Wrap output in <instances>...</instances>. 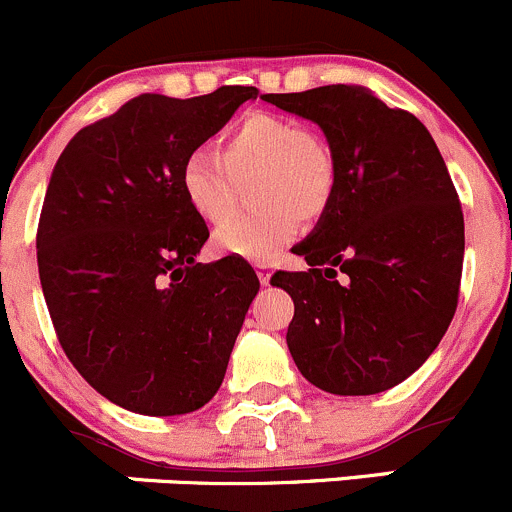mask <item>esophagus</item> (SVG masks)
Segmentation results:
<instances>
[{
    "mask_svg": "<svg viewBox=\"0 0 512 512\" xmlns=\"http://www.w3.org/2000/svg\"><path fill=\"white\" fill-rule=\"evenodd\" d=\"M256 276H258V281H261V286H268V283H271V276H273L271 266H266V263H258Z\"/></svg>",
    "mask_w": 512,
    "mask_h": 512,
    "instance_id": "34e87169",
    "label": "esophagus"
}]
</instances>
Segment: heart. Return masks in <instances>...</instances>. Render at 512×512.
<instances>
[{"label":"heart","mask_w":512,"mask_h":512,"mask_svg":"<svg viewBox=\"0 0 512 512\" xmlns=\"http://www.w3.org/2000/svg\"><path fill=\"white\" fill-rule=\"evenodd\" d=\"M254 181L261 214L231 216L211 236L219 256L268 263L301 231L303 219H318L331 201L336 171L331 154L298 121L276 114H249L231 126L221 154L194 146L181 164V189L204 221L224 219L234 204L236 181Z\"/></svg>","instance_id":"obj_1"}]
</instances>
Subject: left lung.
I'll use <instances>...</instances> for the list:
<instances>
[{
    "label": "left lung",
    "mask_w": 512,
    "mask_h": 512,
    "mask_svg": "<svg viewBox=\"0 0 512 512\" xmlns=\"http://www.w3.org/2000/svg\"><path fill=\"white\" fill-rule=\"evenodd\" d=\"M263 101L313 121L336 171L326 211L293 246L311 268L271 278L296 306L288 351L321 391H388L428 361L458 306L465 226L443 156L416 116L366 86Z\"/></svg>",
    "instance_id": "obj_1"
}]
</instances>
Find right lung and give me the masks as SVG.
<instances>
[{"instance_id": "add662e5", "label": "right lung", "mask_w": 512, "mask_h": 512, "mask_svg": "<svg viewBox=\"0 0 512 512\" xmlns=\"http://www.w3.org/2000/svg\"><path fill=\"white\" fill-rule=\"evenodd\" d=\"M256 94H141L84 126L54 166L37 231L49 316L84 381L126 411L184 416L224 381L258 278L244 258L196 263L209 229L181 164Z\"/></svg>"}]
</instances>
